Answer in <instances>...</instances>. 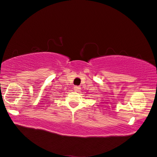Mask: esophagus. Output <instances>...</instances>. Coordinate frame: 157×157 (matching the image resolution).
I'll use <instances>...</instances> for the list:
<instances>
[{
	"instance_id": "esophagus-1",
	"label": "esophagus",
	"mask_w": 157,
	"mask_h": 157,
	"mask_svg": "<svg viewBox=\"0 0 157 157\" xmlns=\"http://www.w3.org/2000/svg\"><path fill=\"white\" fill-rule=\"evenodd\" d=\"M74 90L76 92H79L80 90V87H78V86H75L74 87Z\"/></svg>"
}]
</instances>
